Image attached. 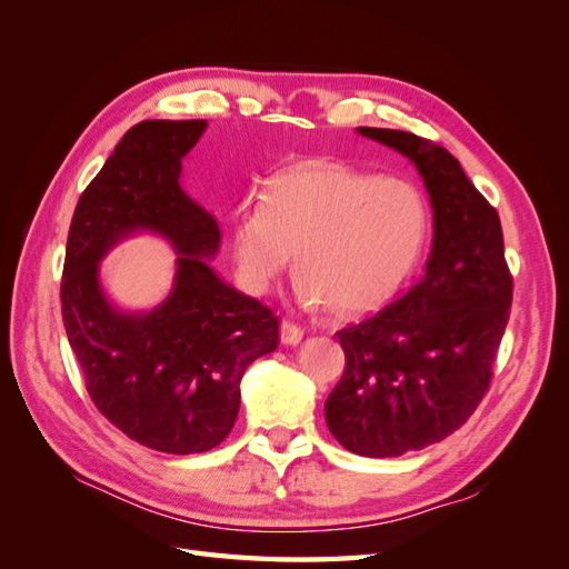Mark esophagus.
I'll return each mask as SVG.
<instances>
[{
    "label": "esophagus",
    "instance_id": "1",
    "mask_svg": "<svg viewBox=\"0 0 569 569\" xmlns=\"http://www.w3.org/2000/svg\"><path fill=\"white\" fill-rule=\"evenodd\" d=\"M303 339V330L299 325L289 322V320H282L280 325V341L287 343V347H297V343Z\"/></svg>",
    "mask_w": 569,
    "mask_h": 569
}]
</instances>
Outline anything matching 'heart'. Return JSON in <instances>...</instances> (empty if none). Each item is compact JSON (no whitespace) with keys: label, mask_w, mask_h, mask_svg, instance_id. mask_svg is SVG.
Segmentation results:
<instances>
[{"label":"heart","mask_w":569,"mask_h":569,"mask_svg":"<svg viewBox=\"0 0 569 569\" xmlns=\"http://www.w3.org/2000/svg\"><path fill=\"white\" fill-rule=\"evenodd\" d=\"M427 226L422 194L403 180L339 163L295 166L234 211L237 278L249 295H266L299 251L301 303L363 316L399 295Z\"/></svg>","instance_id":"1"}]
</instances>
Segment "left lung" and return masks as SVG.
<instances>
[{
  "mask_svg": "<svg viewBox=\"0 0 569 569\" xmlns=\"http://www.w3.org/2000/svg\"><path fill=\"white\" fill-rule=\"evenodd\" d=\"M358 134L416 163L435 211L422 280L337 332L347 370L325 401V422L343 449L396 458L453 435L479 406L508 325L512 278L501 220L458 159L403 130Z\"/></svg>",
  "mask_w": 569,
  "mask_h": 569,
  "instance_id": "1",
  "label": "left lung"
}]
</instances>
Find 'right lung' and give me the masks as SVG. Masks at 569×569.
<instances>
[{
	"label": "right lung",
	"mask_w": 569,
	"mask_h": 569,
	"mask_svg": "<svg viewBox=\"0 0 569 569\" xmlns=\"http://www.w3.org/2000/svg\"><path fill=\"white\" fill-rule=\"evenodd\" d=\"M206 120H142L84 189L68 230L61 316L94 406L147 449L211 451L239 412V382L278 349V318L211 268L216 218L180 184L182 159ZM151 231L177 249L169 297L123 312L100 287L98 263L128 236Z\"/></svg>",
	"instance_id": "obj_1"
}]
</instances>
